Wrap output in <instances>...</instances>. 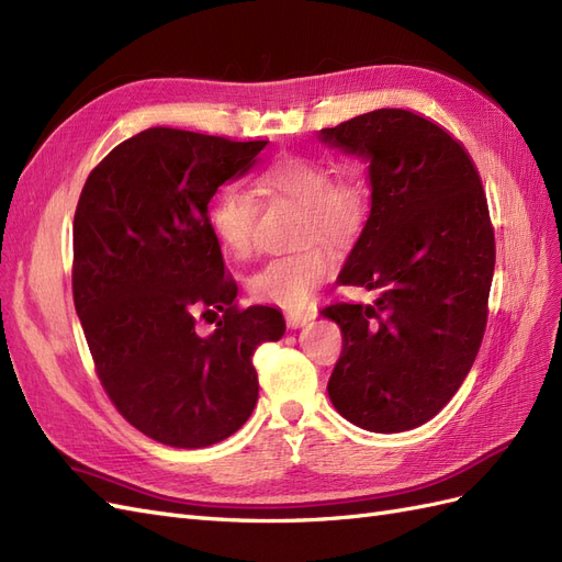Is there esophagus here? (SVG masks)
Listing matches in <instances>:
<instances>
[{"instance_id": "1", "label": "esophagus", "mask_w": 562, "mask_h": 562, "mask_svg": "<svg viewBox=\"0 0 562 562\" xmlns=\"http://www.w3.org/2000/svg\"><path fill=\"white\" fill-rule=\"evenodd\" d=\"M316 316V312H312V310H304V312H288L285 314V323L291 328H302V326H307V323L312 321Z\"/></svg>"}]
</instances>
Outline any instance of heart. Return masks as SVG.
I'll return each mask as SVG.
<instances>
[{
	"label": "heart",
	"instance_id": "heart-1",
	"mask_svg": "<svg viewBox=\"0 0 562 562\" xmlns=\"http://www.w3.org/2000/svg\"><path fill=\"white\" fill-rule=\"evenodd\" d=\"M267 192L281 194L302 206L297 241L310 243L288 255L267 260L248 281L252 297L283 310H300L312 300L335 267L333 250L314 235L345 244L363 223V194L349 180H335L333 168L312 157H281L260 173ZM252 196L239 184H225L209 206V227L215 239L236 258L252 252Z\"/></svg>",
	"mask_w": 562,
	"mask_h": 562
}]
</instances>
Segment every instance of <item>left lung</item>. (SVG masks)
Wrapping results in <instances>:
<instances>
[{
	"instance_id": "8db88e82",
	"label": "left lung",
	"mask_w": 562,
	"mask_h": 562,
	"mask_svg": "<svg viewBox=\"0 0 562 562\" xmlns=\"http://www.w3.org/2000/svg\"><path fill=\"white\" fill-rule=\"evenodd\" d=\"M318 138L368 161L370 215L337 281L380 291L321 310L345 335L328 396L361 429H415L457 394L485 335L495 229L481 176L411 110L353 116Z\"/></svg>"
}]
</instances>
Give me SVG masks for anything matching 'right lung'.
<instances>
[{
	"instance_id": "1",
	"label": "right lung",
	"mask_w": 562,
	"mask_h": 562,
	"mask_svg": "<svg viewBox=\"0 0 562 562\" xmlns=\"http://www.w3.org/2000/svg\"><path fill=\"white\" fill-rule=\"evenodd\" d=\"M267 140L155 126L116 145L83 184L75 213L72 295L98 380L147 438L209 448L258 403L252 351L277 342L274 307L239 310L209 203L244 176ZM224 318L209 338L195 314Z\"/></svg>"
}]
</instances>
